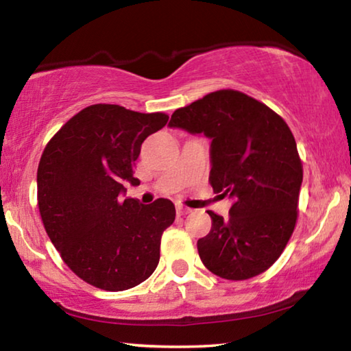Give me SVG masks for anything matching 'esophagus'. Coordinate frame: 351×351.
I'll use <instances>...</instances> for the list:
<instances>
[{
    "instance_id": "obj_1",
    "label": "esophagus",
    "mask_w": 351,
    "mask_h": 351,
    "mask_svg": "<svg viewBox=\"0 0 351 351\" xmlns=\"http://www.w3.org/2000/svg\"><path fill=\"white\" fill-rule=\"evenodd\" d=\"M192 212V209H189V207H184V206H178L176 207V215L178 217H184L187 215V213Z\"/></svg>"
}]
</instances>
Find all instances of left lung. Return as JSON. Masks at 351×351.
Returning <instances> with one entry per match:
<instances>
[{"instance_id":"obj_1","label":"left lung","mask_w":351,"mask_h":351,"mask_svg":"<svg viewBox=\"0 0 351 351\" xmlns=\"http://www.w3.org/2000/svg\"><path fill=\"white\" fill-rule=\"evenodd\" d=\"M169 125L212 139L213 192L234 199L229 218L209 210L212 229L198 240L201 261L226 280L269 269L294 232L304 180L288 123L245 93L218 90L178 108Z\"/></svg>"}]
</instances>
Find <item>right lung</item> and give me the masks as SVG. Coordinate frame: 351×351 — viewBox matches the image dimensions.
I'll return each instance as SVG.
<instances>
[{"label":"right lung","instance_id":"add662e5","mask_svg":"<svg viewBox=\"0 0 351 351\" xmlns=\"http://www.w3.org/2000/svg\"><path fill=\"white\" fill-rule=\"evenodd\" d=\"M169 121L96 104L77 112L47 142L37 170L40 217L52 245L83 282L105 291L138 287L159 263L161 235L175 206L159 198L144 206L122 199L141 145Z\"/></svg>","mask_w":351,"mask_h":351}]
</instances>
